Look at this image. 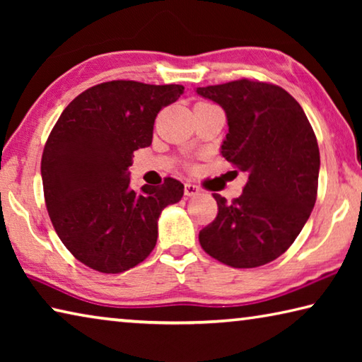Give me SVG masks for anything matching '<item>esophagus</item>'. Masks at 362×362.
Masks as SVG:
<instances>
[{
	"label": "esophagus",
	"instance_id": "esophagus-1",
	"mask_svg": "<svg viewBox=\"0 0 362 362\" xmlns=\"http://www.w3.org/2000/svg\"><path fill=\"white\" fill-rule=\"evenodd\" d=\"M199 194V187L194 185L192 182L185 183V196H196Z\"/></svg>",
	"mask_w": 362,
	"mask_h": 362
}]
</instances>
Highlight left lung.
I'll list each match as a JSON object with an SVG mask.
<instances>
[{
	"label": "left lung",
	"instance_id": "obj_1",
	"mask_svg": "<svg viewBox=\"0 0 362 362\" xmlns=\"http://www.w3.org/2000/svg\"><path fill=\"white\" fill-rule=\"evenodd\" d=\"M218 103L228 122L222 156L249 174L240 198L214 193L218 214L199 231L207 254L233 268H255L283 255L313 211L320 148L293 97L268 83L238 81L196 89Z\"/></svg>",
	"mask_w": 362,
	"mask_h": 362
}]
</instances>
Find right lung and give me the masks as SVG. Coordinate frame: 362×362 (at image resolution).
Wrapping results in <instances>:
<instances>
[{
	"mask_svg": "<svg viewBox=\"0 0 362 362\" xmlns=\"http://www.w3.org/2000/svg\"><path fill=\"white\" fill-rule=\"evenodd\" d=\"M180 84L110 81L79 94L51 131L41 159L46 207L60 241L84 265L122 273L150 255L164 207L179 203L183 185L131 188L134 151L151 145L163 107Z\"/></svg>",
	"mask_w": 362,
	"mask_h": 362,
	"instance_id": "right-lung-1",
	"label": "right lung"
}]
</instances>
